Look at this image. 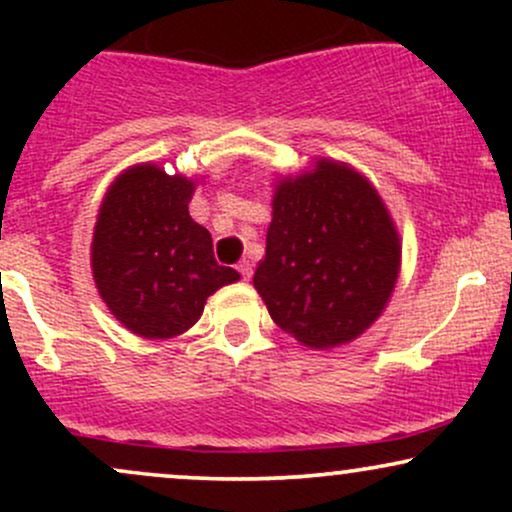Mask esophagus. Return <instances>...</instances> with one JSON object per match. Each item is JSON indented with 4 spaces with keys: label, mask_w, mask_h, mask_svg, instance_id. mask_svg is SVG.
<instances>
[{
    "label": "esophagus",
    "mask_w": 512,
    "mask_h": 512,
    "mask_svg": "<svg viewBox=\"0 0 512 512\" xmlns=\"http://www.w3.org/2000/svg\"><path fill=\"white\" fill-rule=\"evenodd\" d=\"M238 272H240V276H243L245 281H250V276H252V264H250V260H243L238 264Z\"/></svg>",
    "instance_id": "obj_1"
}]
</instances>
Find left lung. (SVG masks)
Returning a JSON list of instances; mask_svg holds the SVG:
<instances>
[{
    "label": "left lung",
    "mask_w": 512,
    "mask_h": 512,
    "mask_svg": "<svg viewBox=\"0 0 512 512\" xmlns=\"http://www.w3.org/2000/svg\"><path fill=\"white\" fill-rule=\"evenodd\" d=\"M402 267V240L383 197L349 163L274 182L264 260L252 276L269 315L310 349L354 342L383 315Z\"/></svg>",
    "instance_id": "1"
}]
</instances>
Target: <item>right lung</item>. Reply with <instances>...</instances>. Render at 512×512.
<instances>
[{
  "label": "right lung",
  "mask_w": 512,
  "mask_h": 512,
  "mask_svg": "<svg viewBox=\"0 0 512 512\" xmlns=\"http://www.w3.org/2000/svg\"><path fill=\"white\" fill-rule=\"evenodd\" d=\"M199 180L137 163L110 182L91 240L103 303L129 332L173 339L202 317L211 293L240 274L214 260L211 236L190 216Z\"/></svg>",
  "instance_id": "obj_1"
}]
</instances>
